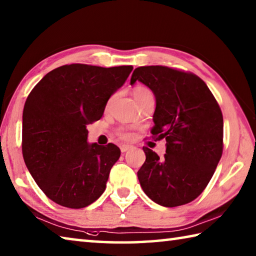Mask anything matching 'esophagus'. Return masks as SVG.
Segmentation results:
<instances>
[{"mask_svg": "<svg viewBox=\"0 0 256 256\" xmlns=\"http://www.w3.org/2000/svg\"><path fill=\"white\" fill-rule=\"evenodd\" d=\"M131 148H132V146H130V144H120V149L122 152H126V151Z\"/></svg>", "mask_w": 256, "mask_h": 256, "instance_id": "1", "label": "esophagus"}]
</instances>
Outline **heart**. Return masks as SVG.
Segmentation results:
<instances>
[{
    "mask_svg": "<svg viewBox=\"0 0 256 256\" xmlns=\"http://www.w3.org/2000/svg\"><path fill=\"white\" fill-rule=\"evenodd\" d=\"M133 94H134V98L136 99V102H138V105H140L141 102H144L146 99H148L150 97H154L152 92H150V90L146 88V86H142V84H138L133 88ZM118 136L123 138V140H132L133 138V132L131 130L128 128H118Z\"/></svg>",
    "mask_w": 256,
    "mask_h": 256,
    "instance_id": "1",
    "label": "heart"
}]
</instances>
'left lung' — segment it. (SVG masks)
Listing matches in <instances>:
<instances>
[{
	"label": "left lung",
	"mask_w": 256,
	"mask_h": 256,
	"mask_svg": "<svg viewBox=\"0 0 256 256\" xmlns=\"http://www.w3.org/2000/svg\"><path fill=\"white\" fill-rule=\"evenodd\" d=\"M136 81L156 97V140L166 138L164 158L144 146L146 162L138 172L142 190L167 208L186 204L209 184L224 150V118L206 82L192 72L162 66H140Z\"/></svg>",
	"instance_id": "1"
}]
</instances>
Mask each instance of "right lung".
Returning a JSON list of instances; mask_svg holds the SVG:
<instances>
[{"label": "right lung", "mask_w": 256, "mask_h": 256, "mask_svg": "<svg viewBox=\"0 0 256 256\" xmlns=\"http://www.w3.org/2000/svg\"><path fill=\"white\" fill-rule=\"evenodd\" d=\"M132 66L102 68L66 64L47 73L34 86L22 114V156L45 196L60 206L81 209L106 188L118 146L86 142V125L105 110Z\"/></svg>", "instance_id": "1"}]
</instances>
